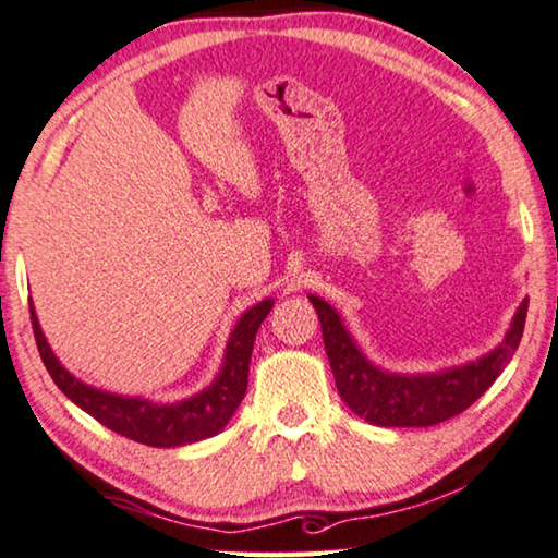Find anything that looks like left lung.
Returning a JSON list of instances; mask_svg holds the SVG:
<instances>
[{
  "mask_svg": "<svg viewBox=\"0 0 558 558\" xmlns=\"http://www.w3.org/2000/svg\"><path fill=\"white\" fill-rule=\"evenodd\" d=\"M320 318L323 343L336 376V388L348 409L373 426L426 428L463 413L492 388L517 353L526 323L529 298H523L501 343L481 359L438 373H388L365 359L336 307L307 295Z\"/></svg>",
  "mask_w": 558,
  "mask_h": 558,
  "instance_id": "obj_1",
  "label": "left lung"
}]
</instances>
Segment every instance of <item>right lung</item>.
I'll return each mask as SVG.
<instances>
[{
  "label": "right lung",
  "instance_id": "obj_1",
  "mask_svg": "<svg viewBox=\"0 0 558 558\" xmlns=\"http://www.w3.org/2000/svg\"><path fill=\"white\" fill-rule=\"evenodd\" d=\"M270 311L272 298H265V301L247 307L240 315V320L228 338L220 373L210 386L185 398V401L157 403L140 396L110 393V390L95 388L74 378L52 353V348H49L45 332L39 328L35 305L29 303L32 330H35L39 355L57 388L74 405H80L82 411L93 415V418L114 430V434L155 448L197 444V440L218 436L228 426V421L232 418V413H235L247 390V371H251L255 332L260 328V323L268 318Z\"/></svg>",
  "mask_w": 558,
  "mask_h": 558
}]
</instances>
